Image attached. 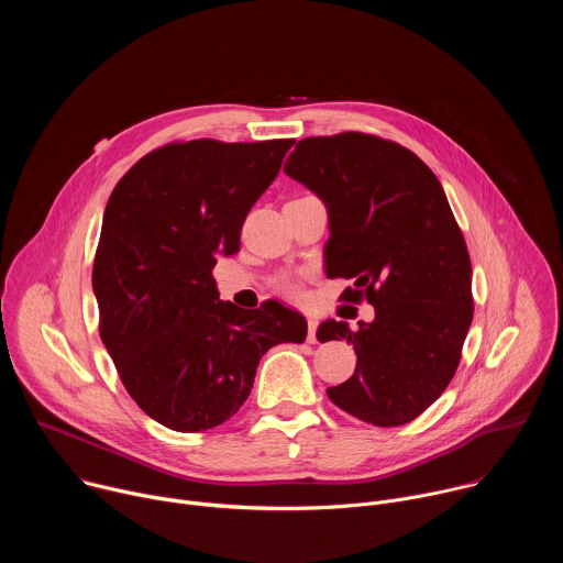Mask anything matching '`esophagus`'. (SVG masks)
I'll return each mask as SVG.
<instances>
[{
	"label": "esophagus",
	"mask_w": 563,
	"mask_h": 563,
	"mask_svg": "<svg viewBox=\"0 0 563 563\" xmlns=\"http://www.w3.org/2000/svg\"><path fill=\"white\" fill-rule=\"evenodd\" d=\"M316 330H318V320L316 318H309L307 320V343H318V336H316Z\"/></svg>",
	"instance_id": "1"
}]
</instances>
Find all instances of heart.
Masks as SVG:
<instances>
[{"mask_svg":"<svg viewBox=\"0 0 563 563\" xmlns=\"http://www.w3.org/2000/svg\"><path fill=\"white\" fill-rule=\"evenodd\" d=\"M274 289L278 294H283L285 298H291V300H302L305 298L302 278L298 274H291V272H285V274L276 276L274 278Z\"/></svg>","mask_w":563,"mask_h":563,"instance_id":"obj_1","label":"heart"}]
</instances>
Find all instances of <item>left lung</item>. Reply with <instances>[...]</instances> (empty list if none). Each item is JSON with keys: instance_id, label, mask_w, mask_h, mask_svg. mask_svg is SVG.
<instances>
[{"instance_id": "8db88e82", "label": "left lung", "mask_w": 563, "mask_h": 563, "mask_svg": "<svg viewBox=\"0 0 563 563\" xmlns=\"http://www.w3.org/2000/svg\"><path fill=\"white\" fill-rule=\"evenodd\" d=\"M285 174L330 213V278H354L345 300L374 305L372 323L325 320L318 341L354 345L356 369L328 396L347 415L396 428L423 415L450 385L474 298L465 238L441 183L410 148L345 131L305 137Z\"/></svg>"}]
</instances>
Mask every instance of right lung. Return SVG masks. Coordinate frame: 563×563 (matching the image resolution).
Here are the masks:
<instances>
[{
	"instance_id": "right-lung-1",
	"label": "right lung",
	"mask_w": 563,
	"mask_h": 563,
	"mask_svg": "<svg viewBox=\"0 0 563 563\" xmlns=\"http://www.w3.org/2000/svg\"><path fill=\"white\" fill-rule=\"evenodd\" d=\"M294 140H189L153 148L115 185L93 261L100 339L144 415L205 432L245 404L263 354L302 343L305 318L274 300H218V256L280 172Z\"/></svg>"
}]
</instances>
